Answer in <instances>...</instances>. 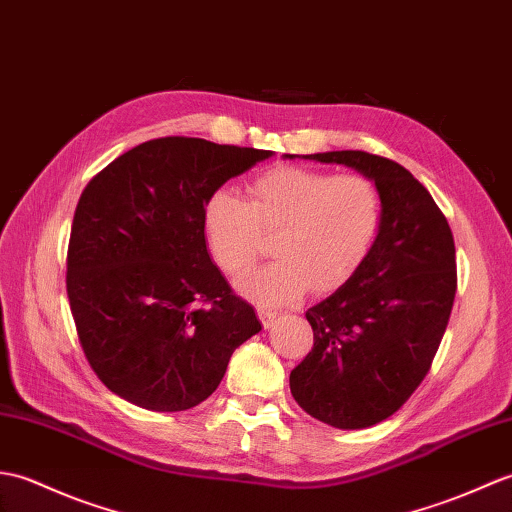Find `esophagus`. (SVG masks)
Wrapping results in <instances>:
<instances>
[{
    "instance_id": "34e87169",
    "label": "esophagus",
    "mask_w": 512,
    "mask_h": 512,
    "mask_svg": "<svg viewBox=\"0 0 512 512\" xmlns=\"http://www.w3.org/2000/svg\"><path fill=\"white\" fill-rule=\"evenodd\" d=\"M258 317H260V322H263V326L269 328L278 317V311H271V309H267V306H258Z\"/></svg>"
}]
</instances>
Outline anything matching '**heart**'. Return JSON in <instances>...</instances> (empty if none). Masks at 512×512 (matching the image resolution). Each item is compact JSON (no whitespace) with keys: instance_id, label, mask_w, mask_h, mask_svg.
<instances>
[{"instance_id":"b5f03b06","label":"heart","mask_w":512,"mask_h":512,"mask_svg":"<svg viewBox=\"0 0 512 512\" xmlns=\"http://www.w3.org/2000/svg\"><path fill=\"white\" fill-rule=\"evenodd\" d=\"M383 197L361 175L280 166L249 184V201L221 188L203 203L201 225L210 254L241 276L263 254V232H276L274 263L238 282L260 304L298 300L306 287L331 289L368 256L381 230Z\"/></svg>"}]
</instances>
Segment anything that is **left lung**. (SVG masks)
<instances>
[{"instance_id": "obj_1", "label": "left lung", "mask_w": 512, "mask_h": 512, "mask_svg": "<svg viewBox=\"0 0 512 512\" xmlns=\"http://www.w3.org/2000/svg\"><path fill=\"white\" fill-rule=\"evenodd\" d=\"M377 181L383 221L352 276L306 311L313 348L291 370L293 399L337 429L399 412L434 361L458 289L451 227L410 170L366 151L302 155Z\"/></svg>"}]
</instances>
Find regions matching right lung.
I'll return each instance as SVG.
<instances>
[{"instance_id":"right-lung-1","label":"right lung","mask_w":512,"mask_h":512,"mask_svg":"<svg viewBox=\"0 0 512 512\" xmlns=\"http://www.w3.org/2000/svg\"><path fill=\"white\" fill-rule=\"evenodd\" d=\"M274 153L157 138L85 186L67 247L78 342L107 388L151 412H184L219 388L258 317L212 263L203 203Z\"/></svg>"}]
</instances>
